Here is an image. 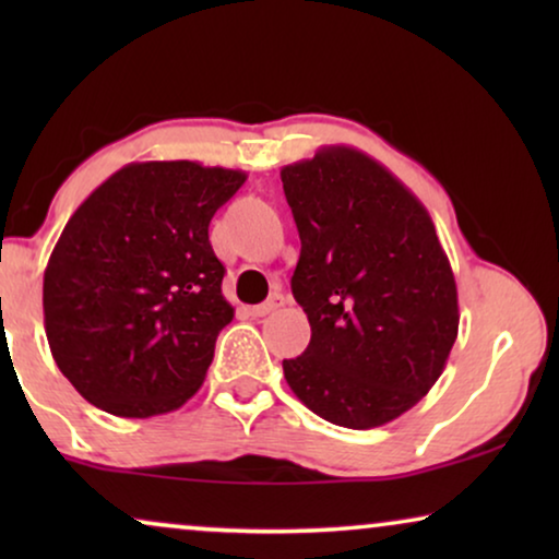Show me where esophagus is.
<instances>
[{
  "label": "esophagus",
  "instance_id": "esophagus-1",
  "mask_svg": "<svg viewBox=\"0 0 559 559\" xmlns=\"http://www.w3.org/2000/svg\"><path fill=\"white\" fill-rule=\"evenodd\" d=\"M282 305V297L280 295H274L272 300H266V302H262V305H254V308H249V312L254 318H264V316H270V312H274Z\"/></svg>",
  "mask_w": 559,
  "mask_h": 559
}]
</instances>
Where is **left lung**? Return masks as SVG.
<instances>
[{
    "mask_svg": "<svg viewBox=\"0 0 559 559\" xmlns=\"http://www.w3.org/2000/svg\"><path fill=\"white\" fill-rule=\"evenodd\" d=\"M300 234L293 295L310 320L289 389L328 423L371 430L415 407L457 338V287L430 213L384 165L323 147L282 167Z\"/></svg>",
    "mask_w": 559,
    "mask_h": 559,
    "instance_id": "left-lung-1",
    "label": "left lung"
}]
</instances>
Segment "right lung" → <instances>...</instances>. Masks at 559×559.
Here are the masks:
<instances>
[{
  "mask_svg": "<svg viewBox=\"0 0 559 559\" xmlns=\"http://www.w3.org/2000/svg\"><path fill=\"white\" fill-rule=\"evenodd\" d=\"M243 180L190 159L132 163L66 224L43 280L45 333L94 407L144 419L201 389L234 318L209 224Z\"/></svg>",
  "mask_w": 559,
  "mask_h": 559,
  "instance_id": "1",
  "label": "right lung"
}]
</instances>
